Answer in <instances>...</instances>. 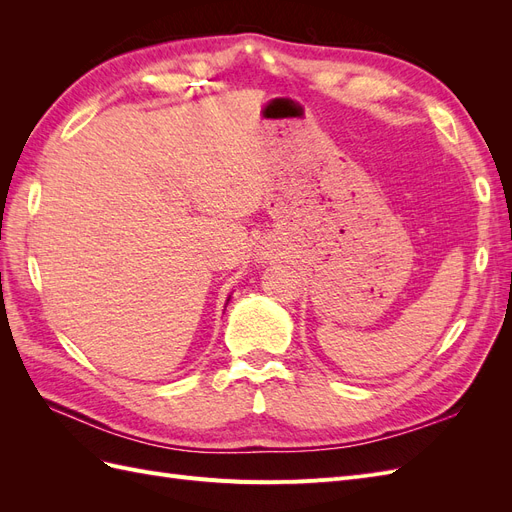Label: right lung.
<instances>
[{
	"label": "right lung",
	"mask_w": 512,
	"mask_h": 512,
	"mask_svg": "<svg viewBox=\"0 0 512 512\" xmlns=\"http://www.w3.org/2000/svg\"><path fill=\"white\" fill-rule=\"evenodd\" d=\"M228 301H230V297H228V299H226V303H228Z\"/></svg>",
	"instance_id": "right-lung-1"
}]
</instances>
